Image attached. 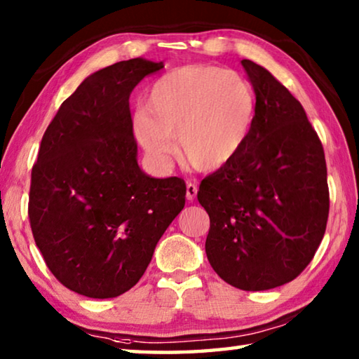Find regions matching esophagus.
<instances>
[{"label":"esophagus","mask_w":359,"mask_h":359,"mask_svg":"<svg viewBox=\"0 0 359 359\" xmlns=\"http://www.w3.org/2000/svg\"><path fill=\"white\" fill-rule=\"evenodd\" d=\"M198 194V185L194 182H188L187 184V199L188 201H193Z\"/></svg>","instance_id":"34e87169"}]
</instances>
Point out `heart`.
I'll return each mask as SVG.
<instances>
[{
	"instance_id": "b5f03b06",
	"label": "heart",
	"mask_w": 359,
	"mask_h": 359,
	"mask_svg": "<svg viewBox=\"0 0 359 359\" xmlns=\"http://www.w3.org/2000/svg\"><path fill=\"white\" fill-rule=\"evenodd\" d=\"M147 112L135 115V133L151 160L166 165L179 151L199 171L233 160L250 136L257 93L245 77L217 66L175 68L151 83Z\"/></svg>"
}]
</instances>
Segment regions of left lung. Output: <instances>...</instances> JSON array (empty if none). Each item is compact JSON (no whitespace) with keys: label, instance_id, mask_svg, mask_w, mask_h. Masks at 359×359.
<instances>
[{"label":"left lung","instance_id":"1","mask_svg":"<svg viewBox=\"0 0 359 359\" xmlns=\"http://www.w3.org/2000/svg\"><path fill=\"white\" fill-rule=\"evenodd\" d=\"M257 93L250 136L228 165L201 180L210 218L205 253L224 282L280 287L311 263L326 231L325 151L306 111L263 66L242 60Z\"/></svg>","mask_w":359,"mask_h":359}]
</instances>
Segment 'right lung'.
<instances>
[{
    "label": "right lung",
    "instance_id": "1",
    "mask_svg": "<svg viewBox=\"0 0 359 359\" xmlns=\"http://www.w3.org/2000/svg\"><path fill=\"white\" fill-rule=\"evenodd\" d=\"M161 68L133 58L93 72L42 136L29 224L47 267L74 293L107 299L135 287L185 205L184 180L150 177L136 160L130 95Z\"/></svg>",
    "mask_w": 359,
    "mask_h": 359
}]
</instances>
